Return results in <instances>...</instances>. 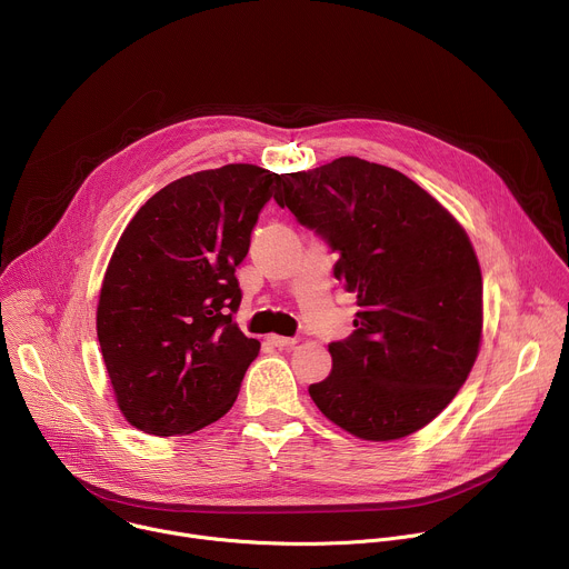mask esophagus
I'll use <instances>...</instances> for the list:
<instances>
[{
    "label": "esophagus",
    "instance_id": "34e87169",
    "mask_svg": "<svg viewBox=\"0 0 569 569\" xmlns=\"http://www.w3.org/2000/svg\"><path fill=\"white\" fill-rule=\"evenodd\" d=\"M270 342L279 349H288V347H295L297 345V338H283V336H272Z\"/></svg>",
    "mask_w": 569,
    "mask_h": 569
}]
</instances>
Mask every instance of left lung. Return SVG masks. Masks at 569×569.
<instances>
[{
	"instance_id": "left-lung-1",
	"label": "left lung",
	"mask_w": 569,
	"mask_h": 569,
	"mask_svg": "<svg viewBox=\"0 0 569 569\" xmlns=\"http://www.w3.org/2000/svg\"><path fill=\"white\" fill-rule=\"evenodd\" d=\"M279 207L340 254L356 331L329 345L319 412L367 441L426 428L466 382L481 342V270L463 227L408 176L360 157L286 173Z\"/></svg>"
}]
</instances>
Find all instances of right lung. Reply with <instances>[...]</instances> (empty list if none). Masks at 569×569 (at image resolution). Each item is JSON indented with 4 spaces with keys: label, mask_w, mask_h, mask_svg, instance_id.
Returning <instances> with one entry per match:
<instances>
[{
    "label": "right lung",
    "mask_w": 569,
    "mask_h": 569,
    "mask_svg": "<svg viewBox=\"0 0 569 569\" xmlns=\"http://www.w3.org/2000/svg\"><path fill=\"white\" fill-rule=\"evenodd\" d=\"M286 173L227 164L157 191L128 222L103 277L97 336L121 415L154 437L224 417L259 340L233 323L236 268Z\"/></svg>",
    "instance_id": "1"
}]
</instances>
